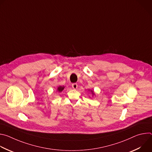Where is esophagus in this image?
Here are the masks:
<instances>
[{
    "mask_svg": "<svg viewBox=\"0 0 152 152\" xmlns=\"http://www.w3.org/2000/svg\"><path fill=\"white\" fill-rule=\"evenodd\" d=\"M72 87H73V88L75 89V90L77 89V84L76 83H73V84H72Z\"/></svg>",
    "mask_w": 152,
    "mask_h": 152,
    "instance_id": "obj_1",
    "label": "esophagus"
}]
</instances>
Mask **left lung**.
Masks as SVG:
<instances>
[{"instance_id": "left-lung-1", "label": "left lung", "mask_w": 152, "mask_h": 152, "mask_svg": "<svg viewBox=\"0 0 152 152\" xmlns=\"http://www.w3.org/2000/svg\"><path fill=\"white\" fill-rule=\"evenodd\" d=\"M88 91L91 93V94H92L93 96H94L95 95V93H94V91L93 90H88Z\"/></svg>"}]
</instances>
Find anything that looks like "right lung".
<instances>
[{"label":"right lung","instance_id":"right-lung-1","mask_svg":"<svg viewBox=\"0 0 152 152\" xmlns=\"http://www.w3.org/2000/svg\"><path fill=\"white\" fill-rule=\"evenodd\" d=\"M64 88H65V86H59L57 88L56 92H57V93H61V92H62V91L64 90Z\"/></svg>","mask_w":152,"mask_h":152}]
</instances>
